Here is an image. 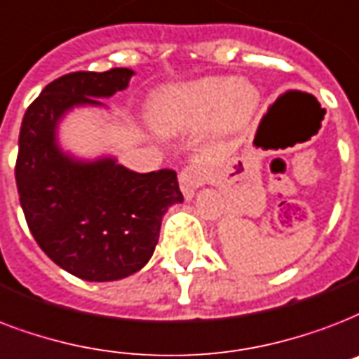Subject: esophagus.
Segmentation results:
<instances>
[{
  "label": "esophagus",
  "mask_w": 359,
  "mask_h": 359,
  "mask_svg": "<svg viewBox=\"0 0 359 359\" xmlns=\"http://www.w3.org/2000/svg\"><path fill=\"white\" fill-rule=\"evenodd\" d=\"M207 179H209L207 169L201 168V165H188V168L179 175V184L182 194H184V198H194L196 190H198L201 184H205V180Z\"/></svg>",
  "instance_id": "34e87169"
}]
</instances>
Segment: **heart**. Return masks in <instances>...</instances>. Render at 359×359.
<instances>
[{
  "label": "heart",
  "instance_id": "b5f03b06",
  "mask_svg": "<svg viewBox=\"0 0 359 359\" xmlns=\"http://www.w3.org/2000/svg\"><path fill=\"white\" fill-rule=\"evenodd\" d=\"M259 103L258 90L229 76H203L160 90L150 101V120L161 133L198 130L215 118L222 128H237Z\"/></svg>",
  "mask_w": 359,
  "mask_h": 359
}]
</instances>
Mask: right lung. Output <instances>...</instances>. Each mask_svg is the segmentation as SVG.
Segmentation results:
<instances>
[{
    "label": "right lung",
    "mask_w": 359,
    "mask_h": 359,
    "mask_svg": "<svg viewBox=\"0 0 359 359\" xmlns=\"http://www.w3.org/2000/svg\"><path fill=\"white\" fill-rule=\"evenodd\" d=\"M135 75L128 67L76 71L52 81L27 107L16 158V186L41 250L90 283L120 280L143 269L161 218L182 203L173 169L135 173L113 156L81 160L58 143V126L75 107H105Z\"/></svg>",
    "instance_id": "obj_1"
}]
</instances>
